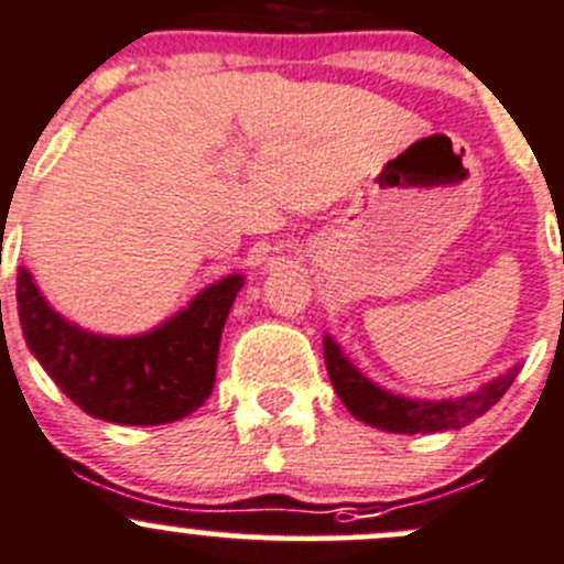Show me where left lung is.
Wrapping results in <instances>:
<instances>
[{"instance_id": "obj_1", "label": "left lung", "mask_w": 564, "mask_h": 564, "mask_svg": "<svg viewBox=\"0 0 564 564\" xmlns=\"http://www.w3.org/2000/svg\"><path fill=\"white\" fill-rule=\"evenodd\" d=\"M325 369H328L334 391L345 402V408L358 417V421L369 423V426L382 429V432L397 434H432L443 432V429H462L489 412L508 391L510 382L516 380L519 369H510L508 375L499 380L489 382L480 388L478 393H469L462 399H443V402H412V399L393 397V393L382 391L375 382L339 352V347L325 336Z\"/></svg>"}]
</instances>
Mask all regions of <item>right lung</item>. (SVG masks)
Returning a JSON list of instances; mask_svg holds the SVG:
<instances>
[{
  "label": "right lung",
  "instance_id": "add662e5",
  "mask_svg": "<svg viewBox=\"0 0 564 564\" xmlns=\"http://www.w3.org/2000/svg\"><path fill=\"white\" fill-rule=\"evenodd\" d=\"M241 276L212 284L173 321L147 336L110 339L56 315L26 269L19 271V317L26 345L80 410L121 426H156L189 415L212 397L219 336Z\"/></svg>",
  "mask_w": 564,
  "mask_h": 564
}]
</instances>
